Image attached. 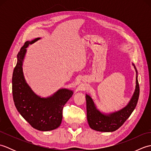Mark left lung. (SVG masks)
<instances>
[{"instance_id": "1", "label": "left lung", "mask_w": 151, "mask_h": 151, "mask_svg": "<svg viewBox=\"0 0 151 151\" xmlns=\"http://www.w3.org/2000/svg\"><path fill=\"white\" fill-rule=\"evenodd\" d=\"M132 65L136 73V89L129 103L121 110L110 114L102 113L96 107L91 96L86 95L87 119L89 126L93 130L99 132H114L123 124L135 109L139 99V86L137 81V69L134 63Z\"/></svg>"}]
</instances>
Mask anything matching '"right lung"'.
Instances as JSON below:
<instances>
[{
	"mask_svg": "<svg viewBox=\"0 0 151 151\" xmlns=\"http://www.w3.org/2000/svg\"><path fill=\"white\" fill-rule=\"evenodd\" d=\"M27 41L17 54V62L12 76V93L17 111L32 127L40 131H49L60 127L64 105L72 97L73 91L60 89L48 97H41L32 91L24 79L22 63L30 44L40 40Z\"/></svg>",
	"mask_w": 151,
	"mask_h": 151,
	"instance_id": "1",
	"label": "right lung"
}]
</instances>
